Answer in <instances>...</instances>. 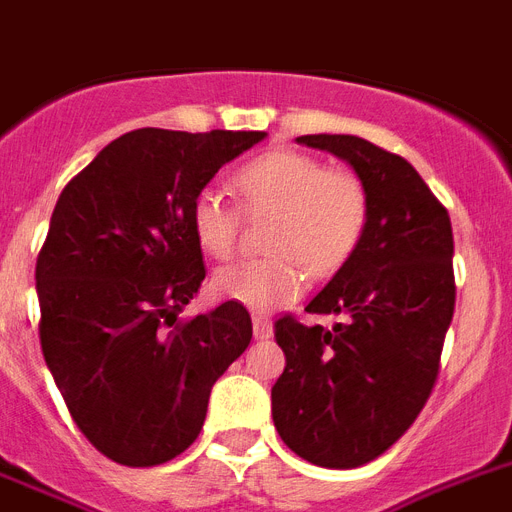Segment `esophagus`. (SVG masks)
<instances>
[{
	"label": "esophagus",
	"instance_id": "1",
	"mask_svg": "<svg viewBox=\"0 0 512 512\" xmlns=\"http://www.w3.org/2000/svg\"><path fill=\"white\" fill-rule=\"evenodd\" d=\"M253 337L256 340H269L272 337V322L266 316H253Z\"/></svg>",
	"mask_w": 512,
	"mask_h": 512
}]
</instances>
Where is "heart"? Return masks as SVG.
<instances>
[{
  "mask_svg": "<svg viewBox=\"0 0 512 512\" xmlns=\"http://www.w3.org/2000/svg\"><path fill=\"white\" fill-rule=\"evenodd\" d=\"M235 188L248 211H277L269 235L274 256L238 261L214 274V290L251 311L295 301L306 290L308 269L319 277L342 269L369 225V193L361 180L303 151L256 156L235 172ZM190 227L209 256L227 259L238 246L240 211L209 185L190 204Z\"/></svg>",
  "mask_w": 512,
  "mask_h": 512,
  "instance_id": "1",
  "label": "heart"
}]
</instances>
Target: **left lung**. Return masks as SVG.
Wrapping results in <instances>:
<instances>
[{"label": "left lung", "mask_w": 512, "mask_h": 512, "mask_svg": "<svg viewBox=\"0 0 512 512\" xmlns=\"http://www.w3.org/2000/svg\"><path fill=\"white\" fill-rule=\"evenodd\" d=\"M356 170L369 225L308 314L345 316L332 329L293 316L274 324L285 371L272 418L295 455L322 468H358L390 450L432 395L455 311L453 227L447 209L403 156L358 135H301Z\"/></svg>", "instance_id": "obj_1"}]
</instances>
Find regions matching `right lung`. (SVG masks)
<instances>
[{
	"label": "right lung",
	"mask_w": 512,
	"mask_h": 512,
	"mask_svg": "<svg viewBox=\"0 0 512 512\" xmlns=\"http://www.w3.org/2000/svg\"><path fill=\"white\" fill-rule=\"evenodd\" d=\"M261 130L141 128L75 175L36 261L41 350L67 411L114 463H167L193 445L211 387L248 348L246 306L180 314L204 282L190 204Z\"/></svg>",
	"instance_id": "right-lung-1"
}]
</instances>
